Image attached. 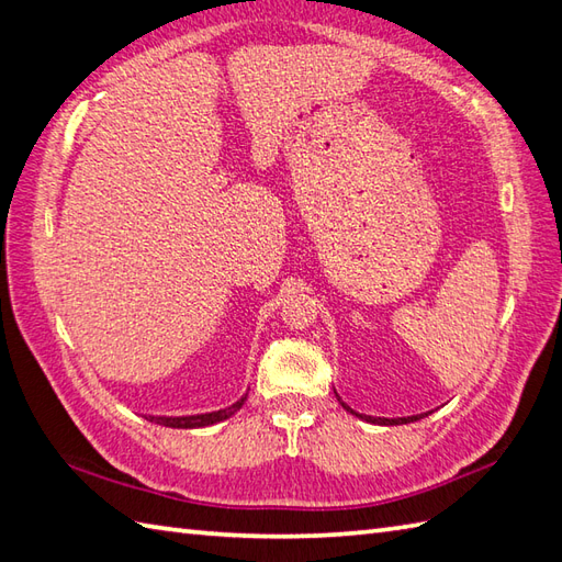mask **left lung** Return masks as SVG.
Returning <instances> with one entry per match:
<instances>
[{"label":"left lung","mask_w":562,"mask_h":562,"mask_svg":"<svg viewBox=\"0 0 562 562\" xmlns=\"http://www.w3.org/2000/svg\"><path fill=\"white\" fill-rule=\"evenodd\" d=\"M342 407L349 412V414H355V416H359V419H363V422H369V424H378V426H400V424H409V422H419V419H424L426 414H416V416H400V419H381V416H367V414H359V412H355L351 407H347V404L342 402Z\"/></svg>","instance_id":"left-lung-1"}]
</instances>
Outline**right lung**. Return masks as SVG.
Returning a JSON list of instances; mask_svg holds the SVG:
<instances>
[{
    "label": "right lung",
    "mask_w": 562,
    "mask_h": 562,
    "mask_svg": "<svg viewBox=\"0 0 562 562\" xmlns=\"http://www.w3.org/2000/svg\"><path fill=\"white\" fill-rule=\"evenodd\" d=\"M246 397L237 400L232 404V407H225L220 412H211V414H193V416H146L148 422H155L160 426H169V428H201V426H211V424H217V422H225L229 419V416L234 412L241 409Z\"/></svg>",
    "instance_id": "1"
}]
</instances>
